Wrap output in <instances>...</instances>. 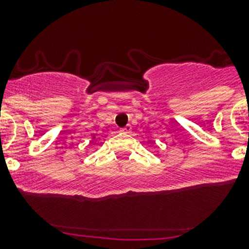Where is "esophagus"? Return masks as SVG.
I'll return each mask as SVG.
<instances>
[{
    "label": "esophagus",
    "mask_w": 249,
    "mask_h": 249,
    "mask_svg": "<svg viewBox=\"0 0 249 249\" xmlns=\"http://www.w3.org/2000/svg\"><path fill=\"white\" fill-rule=\"evenodd\" d=\"M120 132H122V134H130V132H131V125H126V126L122 127V129H120Z\"/></svg>",
    "instance_id": "34e87169"
}]
</instances>
